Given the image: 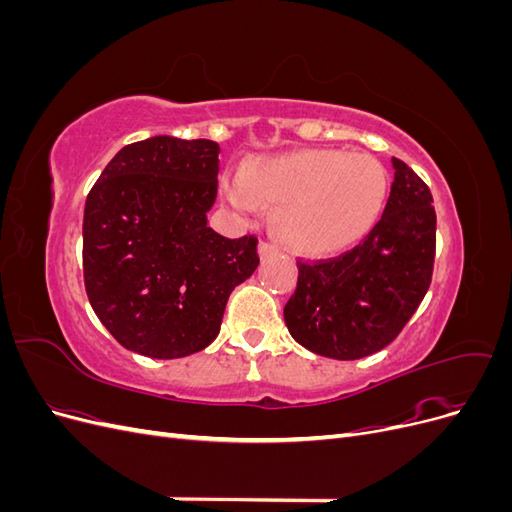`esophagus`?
<instances>
[{
	"instance_id": "1",
	"label": "esophagus",
	"mask_w": 512,
	"mask_h": 512,
	"mask_svg": "<svg viewBox=\"0 0 512 512\" xmlns=\"http://www.w3.org/2000/svg\"><path fill=\"white\" fill-rule=\"evenodd\" d=\"M258 252H260V258H273V256L280 254V247H277V245L271 243V241H262V243L258 245Z\"/></svg>"
}]
</instances>
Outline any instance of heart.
Listing matches in <instances>:
<instances>
[{"mask_svg": "<svg viewBox=\"0 0 512 512\" xmlns=\"http://www.w3.org/2000/svg\"><path fill=\"white\" fill-rule=\"evenodd\" d=\"M389 177L367 153L303 149L245 164L241 177L224 181L232 207L252 213L260 200L277 205L280 239L307 256L342 252L376 226Z\"/></svg>", "mask_w": 512, "mask_h": 512, "instance_id": "1", "label": "heart"}]
</instances>
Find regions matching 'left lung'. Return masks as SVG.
I'll list each match as a JSON object with an SVG mask.
<instances>
[{"label": "left lung", "instance_id": "1", "mask_svg": "<svg viewBox=\"0 0 512 512\" xmlns=\"http://www.w3.org/2000/svg\"><path fill=\"white\" fill-rule=\"evenodd\" d=\"M395 179L380 222L354 250L299 262L284 307L294 342L320 356L354 361L389 346L421 305L436 256L433 198L414 170L393 158Z\"/></svg>", "mask_w": 512, "mask_h": 512}]
</instances>
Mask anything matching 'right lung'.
<instances>
[{"label":"right lung","mask_w":512,"mask_h":512,"mask_svg":"<svg viewBox=\"0 0 512 512\" xmlns=\"http://www.w3.org/2000/svg\"><path fill=\"white\" fill-rule=\"evenodd\" d=\"M220 145L151 136L123 147L87 194L85 290L117 342L149 359L207 348L230 292L258 267V239L207 224Z\"/></svg>","instance_id":"obj_1"}]
</instances>
